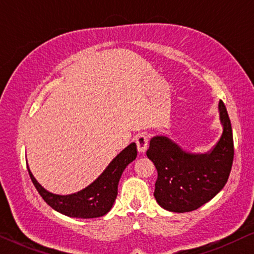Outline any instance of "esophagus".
<instances>
[{
	"mask_svg": "<svg viewBox=\"0 0 254 254\" xmlns=\"http://www.w3.org/2000/svg\"><path fill=\"white\" fill-rule=\"evenodd\" d=\"M148 141L149 140H148L147 135H144V134L138 135L137 138H136V145H137L138 152H141V154H144V152L147 151Z\"/></svg>",
	"mask_w": 254,
	"mask_h": 254,
	"instance_id": "esophagus-1",
	"label": "esophagus"
}]
</instances>
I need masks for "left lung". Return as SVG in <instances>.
<instances>
[{
  "label": "left lung",
  "instance_id": "obj_1",
  "mask_svg": "<svg viewBox=\"0 0 254 254\" xmlns=\"http://www.w3.org/2000/svg\"><path fill=\"white\" fill-rule=\"evenodd\" d=\"M223 131L210 151L192 154L164 135L150 140L147 156L157 169L154 196L173 213L195 210L223 189L234 161V137L224 103L218 102Z\"/></svg>",
  "mask_w": 254,
  "mask_h": 254
}]
</instances>
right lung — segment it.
<instances>
[{"mask_svg":"<svg viewBox=\"0 0 254 254\" xmlns=\"http://www.w3.org/2000/svg\"><path fill=\"white\" fill-rule=\"evenodd\" d=\"M137 156L136 144L130 143L120 154L113 158L104 172L95 182L77 193L68 195H59L45 190L32 172L29 170L30 178L41 197L54 210L69 217L95 218L109 213L118 195V184L126 166L134 161Z\"/></svg>","mask_w":254,"mask_h":254,"instance_id":"right-lung-1","label":"right lung"}]
</instances>
